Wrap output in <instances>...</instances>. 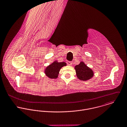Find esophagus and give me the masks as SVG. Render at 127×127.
I'll return each instance as SVG.
<instances>
[{"mask_svg":"<svg viewBox=\"0 0 127 127\" xmlns=\"http://www.w3.org/2000/svg\"><path fill=\"white\" fill-rule=\"evenodd\" d=\"M67 64L68 65L71 66V65H72V62L71 61H67Z\"/></svg>","mask_w":127,"mask_h":127,"instance_id":"esophagus-1","label":"esophagus"}]
</instances>
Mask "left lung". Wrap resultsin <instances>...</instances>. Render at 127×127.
Masks as SVG:
<instances>
[{
  "label": "left lung",
  "instance_id": "obj_1",
  "mask_svg": "<svg viewBox=\"0 0 127 127\" xmlns=\"http://www.w3.org/2000/svg\"><path fill=\"white\" fill-rule=\"evenodd\" d=\"M74 69L77 78L82 81H87L91 79L94 75L93 70L88 67L84 62L81 61L75 66Z\"/></svg>",
  "mask_w": 127,
  "mask_h": 127
}]
</instances>
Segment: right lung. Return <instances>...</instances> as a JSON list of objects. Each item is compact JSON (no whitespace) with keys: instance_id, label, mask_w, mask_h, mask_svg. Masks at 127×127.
<instances>
[{"instance_id":"1","label":"right lung","mask_w":127,"mask_h":127,"mask_svg":"<svg viewBox=\"0 0 127 127\" xmlns=\"http://www.w3.org/2000/svg\"><path fill=\"white\" fill-rule=\"evenodd\" d=\"M66 65V63L64 62H58L56 60L46 68L44 70L45 73L49 78L56 79L58 77L59 71L61 68Z\"/></svg>"}]
</instances>
